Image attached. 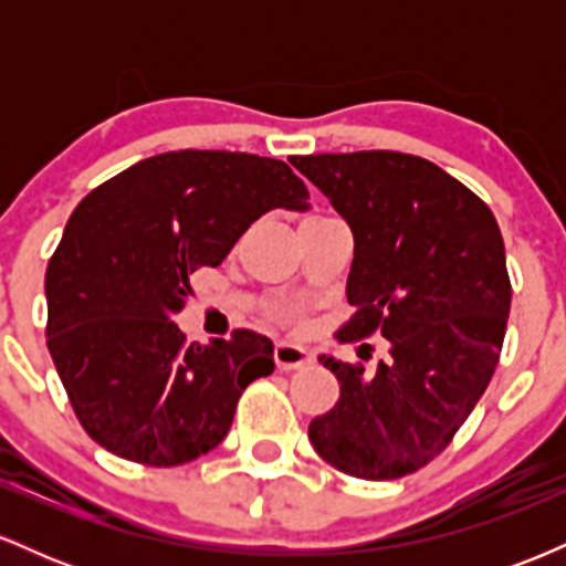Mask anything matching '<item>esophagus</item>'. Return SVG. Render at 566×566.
<instances>
[{
	"instance_id": "1",
	"label": "esophagus",
	"mask_w": 566,
	"mask_h": 566,
	"mask_svg": "<svg viewBox=\"0 0 566 566\" xmlns=\"http://www.w3.org/2000/svg\"><path fill=\"white\" fill-rule=\"evenodd\" d=\"M274 361L282 373H292V369H301L308 365L311 354L303 346H295V343H276Z\"/></svg>"
}]
</instances>
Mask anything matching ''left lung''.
<instances>
[{
	"label": "left lung",
	"instance_id": "1",
	"mask_svg": "<svg viewBox=\"0 0 566 566\" xmlns=\"http://www.w3.org/2000/svg\"><path fill=\"white\" fill-rule=\"evenodd\" d=\"M354 233V316L337 340H388L375 369L322 354L340 399L308 439L337 471L388 482L450 444L495 373L511 311L497 220L471 188L399 151L292 157ZM367 346V343H365Z\"/></svg>",
	"mask_w": 566,
	"mask_h": 566
}]
</instances>
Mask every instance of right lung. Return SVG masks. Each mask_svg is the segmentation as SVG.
<instances>
[{"label":"right lung","instance_id":"right-lung-1","mask_svg":"<svg viewBox=\"0 0 566 566\" xmlns=\"http://www.w3.org/2000/svg\"><path fill=\"white\" fill-rule=\"evenodd\" d=\"M308 210L284 161L167 151L127 167L71 212L44 276L48 348L84 431L133 463H188L229 433L239 396L274 373L252 329L207 346L170 322L201 265H220L269 210Z\"/></svg>","mask_w":566,"mask_h":566}]
</instances>
